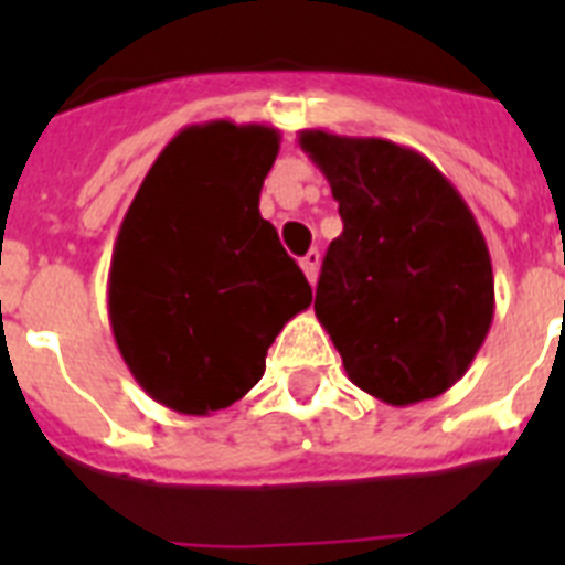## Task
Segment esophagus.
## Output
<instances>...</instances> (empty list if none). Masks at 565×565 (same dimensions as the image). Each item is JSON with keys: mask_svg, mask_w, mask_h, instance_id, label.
I'll use <instances>...</instances> for the list:
<instances>
[{"mask_svg": "<svg viewBox=\"0 0 565 565\" xmlns=\"http://www.w3.org/2000/svg\"><path fill=\"white\" fill-rule=\"evenodd\" d=\"M299 266H302V271H306V277H308V282H317V274H319V252H308L306 257L299 259Z\"/></svg>", "mask_w": 565, "mask_h": 565, "instance_id": "34e87169", "label": "esophagus"}]
</instances>
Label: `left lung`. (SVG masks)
<instances>
[{"label": "left lung", "mask_w": 565, "mask_h": 565, "mask_svg": "<svg viewBox=\"0 0 565 565\" xmlns=\"http://www.w3.org/2000/svg\"><path fill=\"white\" fill-rule=\"evenodd\" d=\"M344 228L322 259L313 311L356 387L393 407L447 393L495 317L487 239L422 152L387 138L302 129Z\"/></svg>", "instance_id": "8db88e82"}]
</instances>
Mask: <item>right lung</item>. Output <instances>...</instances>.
Masks as SVG:
<instances>
[{
	"instance_id": "add662e5",
	"label": "right lung",
	"mask_w": 565,
	"mask_h": 565,
	"mask_svg": "<svg viewBox=\"0 0 565 565\" xmlns=\"http://www.w3.org/2000/svg\"><path fill=\"white\" fill-rule=\"evenodd\" d=\"M279 152L266 124H192L163 147L115 237L109 326L135 382L183 416L239 402L288 319L311 306L306 274L259 214Z\"/></svg>"
}]
</instances>
